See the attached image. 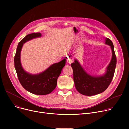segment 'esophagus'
<instances>
[{"label": "esophagus", "mask_w": 129, "mask_h": 129, "mask_svg": "<svg viewBox=\"0 0 129 129\" xmlns=\"http://www.w3.org/2000/svg\"><path fill=\"white\" fill-rule=\"evenodd\" d=\"M66 60H67V62L68 63H69V64H71V63L73 62L72 59L70 57H69L68 58H67Z\"/></svg>", "instance_id": "esophagus-1"}]
</instances>
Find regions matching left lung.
I'll use <instances>...</instances> for the list:
<instances>
[{
	"mask_svg": "<svg viewBox=\"0 0 129 129\" xmlns=\"http://www.w3.org/2000/svg\"><path fill=\"white\" fill-rule=\"evenodd\" d=\"M106 44L111 46L112 57L104 76L93 77L88 75L76 59L71 65L73 69V79L76 89L81 94L85 96L99 94L106 90L111 82L116 69L117 58L111 40L109 38L106 39Z\"/></svg>",
	"mask_w": 129,
	"mask_h": 129,
	"instance_id": "obj_1",
	"label": "left lung"
}]
</instances>
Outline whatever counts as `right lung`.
<instances>
[{
    "label": "right lung",
    "mask_w": 129,
    "mask_h": 129,
    "mask_svg": "<svg viewBox=\"0 0 129 129\" xmlns=\"http://www.w3.org/2000/svg\"><path fill=\"white\" fill-rule=\"evenodd\" d=\"M41 36L39 32L26 36L18 44L14 57L15 67L19 82L25 89L35 94L44 95L51 93L57 85V78L65 65V59L54 64L43 73L33 75L26 73L20 63V52L23 44L33 38Z\"/></svg>",
    "instance_id": "obj_1"
}]
</instances>
